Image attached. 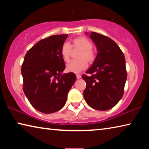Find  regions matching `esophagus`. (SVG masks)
<instances>
[{
  "mask_svg": "<svg viewBox=\"0 0 149 149\" xmlns=\"http://www.w3.org/2000/svg\"><path fill=\"white\" fill-rule=\"evenodd\" d=\"M76 77H77V79H81V75H79V74H77L76 75Z\"/></svg>",
  "mask_w": 149,
  "mask_h": 149,
  "instance_id": "obj_1",
  "label": "esophagus"
}]
</instances>
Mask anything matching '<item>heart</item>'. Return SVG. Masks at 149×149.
I'll list each match as a JSON object with an SVG mask.
<instances>
[{"instance_id": "obj_1", "label": "heart", "mask_w": 149, "mask_h": 149, "mask_svg": "<svg viewBox=\"0 0 149 149\" xmlns=\"http://www.w3.org/2000/svg\"><path fill=\"white\" fill-rule=\"evenodd\" d=\"M72 47L80 50L77 54V60H72L66 64V71L73 73H79L86 68L87 62L91 63L95 59V53L92 49V42L85 37H76L72 40L71 46L68 42H65L61 47V55L65 61L69 60L72 52Z\"/></svg>"}]
</instances>
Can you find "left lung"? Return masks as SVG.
<instances>
[{"label": "left lung", "instance_id": "left-lung-1", "mask_svg": "<svg viewBox=\"0 0 149 149\" xmlns=\"http://www.w3.org/2000/svg\"><path fill=\"white\" fill-rule=\"evenodd\" d=\"M89 37L96 45L97 54L86 72L91 75H82L87 84L84 97L89 107L107 110L114 107L123 95L127 79L125 56L109 37L95 32H91Z\"/></svg>", "mask_w": 149, "mask_h": 149}]
</instances>
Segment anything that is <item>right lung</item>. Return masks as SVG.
<instances>
[{
	"label": "right lung",
	"instance_id": "add662e5",
	"mask_svg": "<svg viewBox=\"0 0 149 149\" xmlns=\"http://www.w3.org/2000/svg\"><path fill=\"white\" fill-rule=\"evenodd\" d=\"M68 34L41 40L31 48L22 66L23 90L35 109L51 114L64 107L69 91L76 80L72 72L62 74L65 63L61 47Z\"/></svg>",
	"mask_w": 149,
	"mask_h": 149
}]
</instances>
